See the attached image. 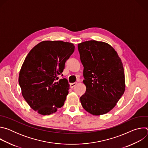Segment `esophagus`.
Instances as JSON below:
<instances>
[{
	"mask_svg": "<svg viewBox=\"0 0 148 148\" xmlns=\"http://www.w3.org/2000/svg\"><path fill=\"white\" fill-rule=\"evenodd\" d=\"M77 84V82H74V83H71L70 85V88H74L76 85Z\"/></svg>",
	"mask_w": 148,
	"mask_h": 148,
	"instance_id": "1",
	"label": "esophagus"
}]
</instances>
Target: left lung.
<instances>
[{"label":"left lung","instance_id":"1","mask_svg":"<svg viewBox=\"0 0 148 148\" xmlns=\"http://www.w3.org/2000/svg\"><path fill=\"white\" fill-rule=\"evenodd\" d=\"M84 66L86 93L80 97L84 109L93 115L112 110L125 90L124 69L116 51L103 41L90 40L78 44Z\"/></svg>","mask_w":148,"mask_h":148}]
</instances>
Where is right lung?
I'll use <instances>...</instances> for the list:
<instances>
[{"label": "right lung", "instance_id": "right-lung-1", "mask_svg": "<svg viewBox=\"0 0 148 148\" xmlns=\"http://www.w3.org/2000/svg\"><path fill=\"white\" fill-rule=\"evenodd\" d=\"M73 43L43 41L28 53L19 75L22 94L29 106L39 114L55 113L63 106L70 85L66 78L58 79L65 62L74 51Z\"/></svg>", "mask_w": 148, "mask_h": 148}]
</instances>
